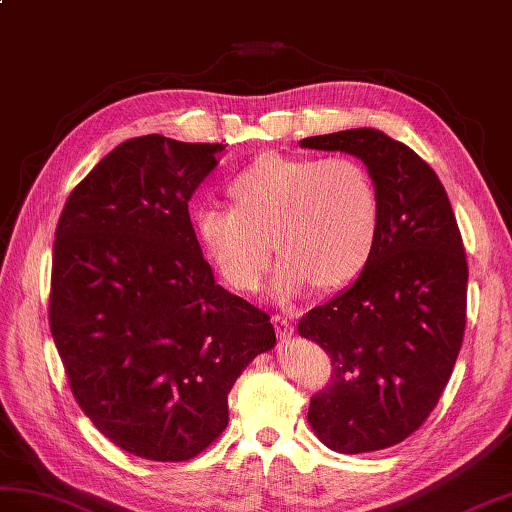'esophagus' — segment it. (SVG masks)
I'll return each instance as SVG.
<instances>
[{
    "instance_id": "34e87169",
    "label": "esophagus",
    "mask_w": 512,
    "mask_h": 512,
    "mask_svg": "<svg viewBox=\"0 0 512 512\" xmlns=\"http://www.w3.org/2000/svg\"><path fill=\"white\" fill-rule=\"evenodd\" d=\"M272 325H275L277 334H279L281 338H290V336L294 334V325H292V320H290L288 316L277 314L275 318H272Z\"/></svg>"
}]
</instances>
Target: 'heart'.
Here are the masks:
<instances>
[{
    "mask_svg": "<svg viewBox=\"0 0 512 512\" xmlns=\"http://www.w3.org/2000/svg\"><path fill=\"white\" fill-rule=\"evenodd\" d=\"M227 192L233 207H202L194 227L202 251L240 292L264 283L272 246L281 257V301L316 283L323 290L349 285L377 248L382 198L373 174L353 157L266 154L237 172Z\"/></svg>",
    "mask_w": 512,
    "mask_h": 512,
    "instance_id": "b5f03b06",
    "label": "heart"
}]
</instances>
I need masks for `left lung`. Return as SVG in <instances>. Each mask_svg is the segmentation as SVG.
Returning a JSON list of instances; mask_svg holds the SVG:
<instances>
[{
  "instance_id": "1",
  "label": "left lung",
  "mask_w": 512,
  "mask_h": 512,
  "mask_svg": "<svg viewBox=\"0 0 512 512\" xmlns=\"http://www.w3.org/2000/svg\"><path fill=\"white\" fill-rule=\"evenodd\" d=\"M301 146L362 159L382 198L368 266L299 323L331 358L307 421L329 449L366 454L417 432L441 399L467 325V255L443 183L406 144L353 128Z\"/></svg>"
}]
</instances>
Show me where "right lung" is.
Instances as JSON below:
<instances>
[{"instance_id": "right-lung-1", "label": "right lung", "mask_w": 512, "mask_h": 512, "mask_svg": "<svg viewBox=\"0 0 512 512\" xmlns=\"http://www.w3.org/2000/svg\"><path fill=\"white\" fill-rule=\"evenodd\" d=\"M222 144L128 139L56 224L50 329L71 395L128 454L183 462L229 425V392L272 349L270 316L213 279L187 202Z\"/></svg>"}]
</instances>
